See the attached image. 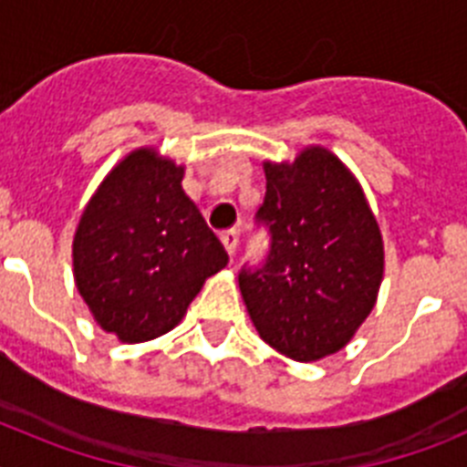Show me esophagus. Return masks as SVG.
<instances>
[{
  "label": "esophagus",
  "mask_w": 467,
  "mask_h": 467,
  "mask_svg": "<svg viewBox=\"0 0 467 467\" xmlns=\"http://www.w3.org/2000/svg\"><path fill=\"white\" fill-rule=\"evenodd\" d=\"M222 243H224L226 253L234 254L236 253V245H238V231L236 229H229V231H222Z\"/></svg>",
  "instance_id": "1"
}]
</instances>
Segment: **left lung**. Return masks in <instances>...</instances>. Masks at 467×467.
I'll return each mask as SVG.
<instances>
[{"label":"left lung","instance_id":"left-lung-1","mask_svg":"<svg viewBox=\"0 0 467 467\" xmlns=\"http://www.w3.org/2000/svg\"><path fill=\"white\" fill-rule=\"evenodd\" d=\"M266 196L257 224L269 229L262 266L238 285L271 348L299 362L344 348L377 304L383 241L360 184L325 147L295 163H264Z\"/></svg>","mask_w":467,"mask_h":467}]
</instances>
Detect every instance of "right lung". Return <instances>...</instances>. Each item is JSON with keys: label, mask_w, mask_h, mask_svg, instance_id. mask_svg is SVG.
Here are the masks:
<instances>
[{"label": "right lung", "mask_w": 467, "mask_h": 467, "mask_svg": "<svg viewBox=\"0 0 467 467\" xmlns=\"http://www.w3.org/2000/svg\"><path fill=\"white\" fill-rule=\"evenodd\" d=\"M184 168L135 150L102 180L72 243L77 290L105 332L140 344L171 332L229 262L182 189Z\"/></svg>", "instance_id": "add662e5"}]
</instances>
